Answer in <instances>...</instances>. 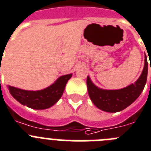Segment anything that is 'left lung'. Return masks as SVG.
<instances>
[{
  "label": "left lung",
  "instance_id": "obj_1",
  "mask_svg": "<svg viewBox=\"0 0 151 151\" xmlns=\"http://www.w3.org/2000/svg\"><path fill=\"white\" fill-rule=\"evenodd\" d=\"M145 61V67L137 81L134 83L120 90H110L98 88L87 76L86 85L88 93L96 106L104 112H117L133 103L141 95L146 84L148 70L146 55Z\"/></svg>",
  "mask_w": 151,
  "mask_h": 151
}]
</instances>
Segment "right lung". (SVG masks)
Returning a JSON list of instances; mask_svg holds the SVG:
<instances>
[{
  "label": "right lung",
  "mask_w": 151,
  "mask_h": 151,
  "mask_svg": "<svg viewBox=\"0 0 151 151\" xmlns=\"http://www.w3.org/2000/svg\"><path fill=\"white\" fill-rule=\"evenodd\" d=\"M72 74L63 75L45 89L37 91H29L8 86L13 97L23 106L34 109H45L55 104L61 97L65 86Z\"/></svg>",
  "instance_id": "add662e5"
}]
</instances>
